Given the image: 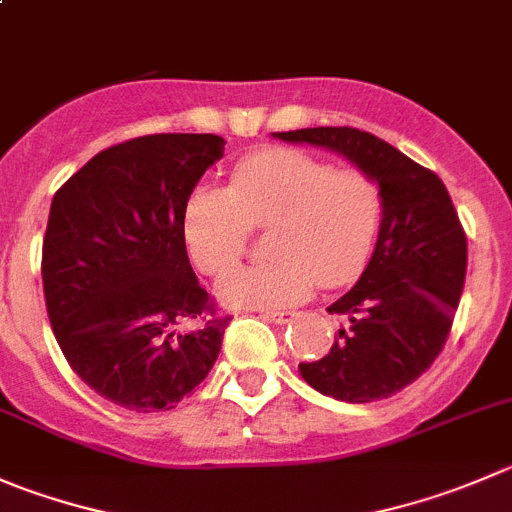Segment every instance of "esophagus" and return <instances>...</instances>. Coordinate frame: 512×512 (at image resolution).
I'll return each mask as SVG.
<instances>
[{
    "instance_id": "34e87169",
    "label": "esophagus",
    "mask_w": 512,
    "mask_h": 512,
    "mask_svg": "<svg viewBox=\"0 0 512 512\" xmlns=\"http://www.w3.org/2000/svg\"><path fill=\"white\" fill-rule=\"evenodd\" d=\"M262 317L270 322H277V325H285V322L295 320V312L292 310H265L262 312Z\"/></svg>"
}]
</instances>
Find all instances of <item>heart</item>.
Masks as SVG:
<instances>
[{
    "label": "heart",
    "instance_id": "1",
    "mask_svg": "<svg viewBox=\"0 0 512 512\" xmlns=\"http://www.w3.org/2000/svg\"><path fill=\"white\" fill-rule=\"evenodd\" d=\"M382 225V192L357 167L300 150H262L232 167L227 187L197 185L182 205V240L205 275H222L252 229L270 226L273 257L227 272L220 297L235 307H285L312 285L342 287L365 270Z\"/></svg>",
    "mask_w": 512,
    "mask_h": 512
}]
</instances>
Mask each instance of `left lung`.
<instances>
[{"mask_svg":"<svg viewBox=\"0 0 512 512\" xmlns=\"http://www.w3.org/2000/svg\"><path fill=\"white\" fill-rule=\"evenodd\" d=\"M350 157L382 192L370 265L327 307L342 317L335 342L300 362L312 388L345 403L390 398L430 370L450 337L468 270V237L443 180L380 137L355 127L277 132Z\"/></svg>","mask_w":512,"mask_h":512,"instance_id":"1","label":"left lung"}]
</instances>
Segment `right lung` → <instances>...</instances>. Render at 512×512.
Here are the masks:
<instances>
[{
	"label": "right lung",
	"instance_id": "add662e5",
	"mask_svg": "<svg viewBox=\"0 0 512 512\" xmlns=\"http://www.w3.org/2000/svg\"><path fill=\"white\" fill-rule=\"evenodd\" d=\"M222 150L217 135L135 137L54 192L42 242L49 325L69 367L119 408H175L220 355L232 317L197 282L180 217Z\"/></svg>",
	"mask_w": 512,
	"mask_h": 512
}]
</instances>
